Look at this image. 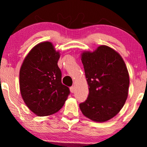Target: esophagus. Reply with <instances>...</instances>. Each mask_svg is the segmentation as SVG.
<instances>
[{"mask_svg":"<svg viewBox=\"0 0 147 147\" xmlns=\"http://www.w3.org/2000/svg\"><path fill=\"white\" fill-rule=\"evenodd\" d=\"M70 92H75V86H71L70 88Z\"/></svg>","mask_w":147,"mask_h":147,"instance_id":"esophagus-1","label":"esophagus"}]
</instances>
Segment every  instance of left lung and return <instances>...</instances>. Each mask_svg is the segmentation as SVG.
Here are the masks:
<instances>
[{"instance_id": "left-lung-1", "label": "left lung", "mask_w": 147, "mask_h": 147, "mask_svg": "<svg viewBox=\"0 0 147 147\" xmlns=\"http://www.w3.org/2000/svg\"><path fill=\"white\" fill-rule=\"evenodd\" d=\"M82 61L89 94L79 108L91 120H109L120 111L127 98L129 76L125 63L117 52L106 45L93 52H84Z\"/></svg>"}]
</instances>
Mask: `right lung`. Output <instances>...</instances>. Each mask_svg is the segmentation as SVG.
I'll return each instance as SVG.
<instances>
[{
  "label": "right lung",
  "mask_w": 147,
  "mask_h": 147,
  "mask_svg": "<svg viewBox=\"0 0 147 147\" xmlns=\"http://www.w3.org/2000/svg\"><path fill=\"white\" fill-rule=\"evenodd\" d=\"M59 57L50 42H43L32 49L21 65V96L27 106L38 116L58 112L70 95L69 88L61 83V72L57 65Z\"/></svg>",
  "instance_id": "right-lung-1"
}]
</instances>
